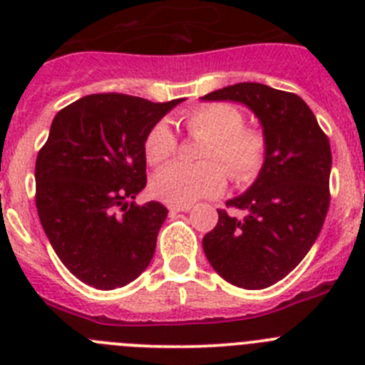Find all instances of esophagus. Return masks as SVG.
Segmentation results:
<instances>
[{
	"instance_id": "esophagus-1",
	"label": "esophagus",
	"mask_w": 365,
	"mask_h": 365,
	"mask_svg": "<svg viewBox=\"0 0 365 365\" xmlns=\"http://www.w3.org/2000/svg\"><path fill=\"white\" fill-rule=\"evenodd\" d=\"M168 210L175 214V212H190L192 210V205H168Z\"/></svg>"
}]
</instances>
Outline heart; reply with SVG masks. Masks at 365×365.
I'll list each match as a JSON object with an SVG mask.
<instances>
[{"label": "heart", "instance_id": "b5f03b06", "mask_svg": "<svg viewBox=\"0 0 365 365\" xmlns=\"http://www.w3.org/2000/svg\"><path fill=\"white\" fill-rule=\"evenodd\" d=\"M190 135L205 138L202 164L173 163L155 173L151 190L170 205H190L210 197L227 185V173L237 182L250 180L265 159V137L257 130L245 128L243 113L230 104H206L185 115ZM177 151V138L166 122L155 124L144 140V153L150 164L166 163ZM219 160L223 165L214 163Z\"/></svg>", "mask_w": 365, "mask_h": 365}]
</instances>
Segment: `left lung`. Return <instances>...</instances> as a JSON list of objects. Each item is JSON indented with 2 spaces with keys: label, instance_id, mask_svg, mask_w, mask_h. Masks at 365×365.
<instances>
[{
  "label": "left lung",
  "instance_id": "left-lung-1",
  "mask_svg": "<svg viewBox=\"0 0 365 365\" xmlns=\"http://www.w3.org/2000/svg\"><path fill=\"white\" fill-rule=\"evenodd\" d=\"M202 102H237L259 120L267 150L256 180L227 206L202 237L215 272L241 289L278 283L307 256L329 208L331 146L314 113L294 93L257 82L227 86Z\"/></svg>",
  "mask_w": 365,
  "mask_h": 365
}]
</instances>
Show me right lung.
Wrapping results in <instances>:
<instances>
[{
    "label": "right lung",
    "instance_id": "right-lung-1",
    "mask_svg": "<svg viewBox=\"0 0 365 365\" xmlns=\"http://www.w3.org/2000/svg\"><path fill=\"white\" fill-rule=\"evenodd\" d=\"M180 102L104 93L53 118L36 159V208L56 256L86 285L118 289L151 263L168 210L133 199L146 188L148 131Z\"/></svg>",
    "mask_w": 365,
    "mask_h": 365
}]
</instances>
